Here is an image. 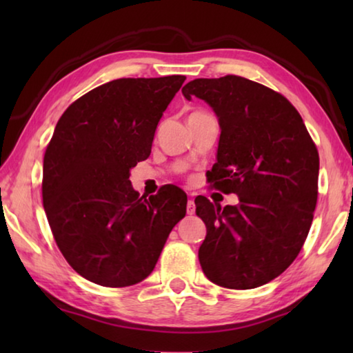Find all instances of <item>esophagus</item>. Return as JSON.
Returning a JSON list of instances; mask_svg holds the SVG:
<instances>
[{"mask_svg":"<svg viewBox=\"0 0 353 353\" xmlns=\"http://www.w3.org/2000/svg\"><path fill=\"white\" fill-rule=\"evenodd\" d=\"M194 212H196L194 201H193V199H188V202H187V213H188V214H193Z\"/></svg>","mask_w":353,"mask_h":353,"instance_id":"obj_1","label":"esophagus"}]
</instances>
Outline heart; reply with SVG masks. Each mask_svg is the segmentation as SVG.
Listing matches in <instances>:
<instances>
[{"mask_svg": "<svg viewBox=\"0 0 353 353\" xmlns=\"http://www.w3.org/2000/svg\"><path fill=\"white\" fill-rule=\"evenodd\" d=\"M196 113H201V112H196Z\"/></svg>", "mask_w": 353, "mask_h": 353, "instance_id": "1", "label": "heart"}]
</instances>
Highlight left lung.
<instances>
[{"mask_svg":"<svg viewBox=\"0 0 353 353\" xmlns=\"http://www.w3.org/2000/svg\"><path fill=\"white\" fill-rule=\"evenodd\" d=\"M218 117L216 163L208 181L240 204L194 199L207 235L199 248L210 282L250 290L288 268L305 243L318 201L319 154L288 99L241 76L194 79L182 88Z\"/></svg>","mask_w":353,"mask_h":353,"instance_id":"8db88e82","label":"left lung"}]
</instances>
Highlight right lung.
Returning a JSON list of instances; mask_svg holds the SVG:
<instances>
[{"instance_id":"1","label":"right lung","mask_w":353,"mask_h":353,"mask_svg":"<svg viewBox=\"0 0 353 353\" xmlns=\"http://www.w3.org/2000/svg\"><path fill=\"white\" fill-rule=\"evenodd\" d=\"M183 81H110L57 121L43 159V207L65 260L93 283L123 288L145 280L187 213L179 187L140 198L129 181L151 154L157 124Z\"/></svg>"}]
</instances>
